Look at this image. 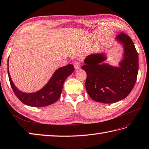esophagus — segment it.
<instances>
[{
    "mask_svg": "<svg viewBox=\"0 0 149 149\" xmlns=\"http://www.w3.org/2000/svg\"><path fill=\"white\" fill-rule=\"evenodd\" d=\"M74 68L75 70H78L80 68V66H81V64L79 62H78V61H76V62H75L74 63Z\"/></svg>",
    "mask_w": 149,
    "mask_h": 149,
    "instance_id": "esophagus-1",
    "label": "esophagus"
}]
</instances>
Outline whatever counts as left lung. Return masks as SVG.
<instances>
[{"instance_id": "left-lung-1", "label": "left lung", "mask_w": 149, "mask_h": 149, "mask_svg": "<svg viewBox=\"0 0 149 149\" xmlns=\"http://www.w3.org/2000/svg\"><path fill=\"white\" fill-rule=\"evenodd\" d=\"M124 47V59L119 68L105 64L103 54L90 55L81 68L86 72L85 86L93 100L113 103L123 100L135 85L138 72V54L132 39L123 32L116 37Z\"/></svg>"}]
</instances>
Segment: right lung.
<instances>
[{"label":"right lung","instance_id":"right-lung-1","mask_svg":"<svg viewBox=\"0 0 149 149\" xmlns=\"http://www.w3.org/2000/svg\"><path fill=\"white\" fill-rule=\"evenodd\" d=\"M74 71V66L70 64L61 67L55 72L48 83L41 90L32 94H26L20 92L15 86L9 74L8 67L9 79L15 94L22 103L26 105L34 107L48 106L54 103L59 100L63 90L64 82Z\"/></svg>","mask_w":149,"mask_h":149}]
</instances>
